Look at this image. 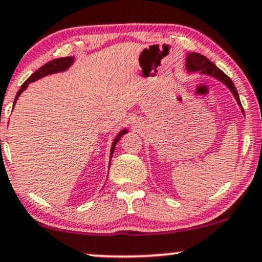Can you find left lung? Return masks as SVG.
<instances>
[{
	"label": "left lung",
	"mask_w": 262,
	"mask_h": 262,
	"mask_svg": "<svg viewBox=\"0 0 262 262\" xmlns=\"http://www.w3.org/2000/svg\"><path fill=\"white\" fill-rule=\"evenodd\" d=\"M186 69L188 70L189 73H195L199 72L200 74H206V75H210L215 79L220 80L221 82H224L228 89L231 90V92L233 93L235 101H237L238 105L241 106L242 112L243 111V106H242L241 99H239V95H238L237 89H235L234 83L232 82V80L228 77L226 74L222 72V70L219 69L217 67L215 66L211 60H209L208 58L202 56V54L195 53V52H190L187 54L186 57Z\"/></svg>",
	"instance_id": "obj_1"
}]
</instances>
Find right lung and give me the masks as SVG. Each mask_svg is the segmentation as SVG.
<instances>
[{"instance_id":"1","label":"right lung","mask_w":262,"mask_h":262,"mask_svg":"<svg viewBox=\"0 0 262 262\" xmlns=\"http://www.w3.org/2000/svg\"><path fill=\"white\" fill-rule=\"evenodd\" d=\"M74 63V57H64V58H58V59H53L51 60V62H48L45 64V66H42L40 69H37L36 72H35L32 75L29 77V79L23 83L20 90L17 92V96H15L14 98V104L13 106L15 105V103H17L19 96L21 95L23 91H25L27 90L28 85L30 82H34L36 81V80L41 79V77L43 76H47V75H51V74H56V73H60V72H66V70L69 68L72 64ZM127 134V130H122L119 132L118 135H116V137L114 138V141H113V144H112V149H111V158L113 157V153H114V149H115V146L116 143H118L119 140L122 137V135ZM109 165H111V163H109Z\"/></svg>"}]
</instances>
